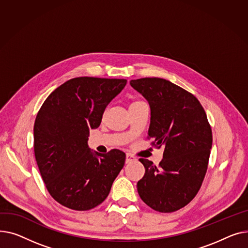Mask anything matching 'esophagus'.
I'll return each instance as SVG.
<instances>
[{
    "mask_svg": "<svg viewBox=\"0 0 248 248\" xmlns=\"http://www.w3.org/2000/svg\"><path fill=\"white\" fill-rule=\"evenodd\" d=\"M134 161H136V158L133 156V155H131V154H126V164H128V163H131V162H134Z\"/></svg>",
    "mask_w": 248,
    "mask_h": 248,
    "instance_id": "34e87169",
    "label": "esophagus"
}]
</instances>
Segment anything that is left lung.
Here are the masks:
<instances>
[{
	"label": "left lung",
	"mask_w": 248,
	"mask_h": 248,
	"mask_svg": "<svg viewBox=\"0 0 248 248\" xmlns=\"http://www.w3.org/2000/svg\"><path fill=\"white\" fill-rule=\"evenodd\" d=\"M130 85L149 103L148 138L165 147L159 167L139 159L145 167L139 196L156 211H176L195 197L207 170L212 132L206 113L195 96L168 80L142 78Z\"/></svg>",
	"instance_id": "obj_1"
}]
</instances>
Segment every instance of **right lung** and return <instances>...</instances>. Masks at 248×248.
Listing matches in <instances>:
<instances>
[{"label": "right lung", "mask_w": 248, "mask_h": 248, "mask_svg": "<svg viewBox=\"0 0 248 248\" xmlns=\"http://www.w3.org/2000/svg\"><path fill=\"white\" fill-rule=\"evenodd\" d=\"M125 79L78 77L55 89L44 102L34 125V151L51 196L73 210H89L103 202L124 166L126 155L101 154L88 146L90 129L100 126Z\"/></svg>", "instance_id": "1"}]
</instances>
